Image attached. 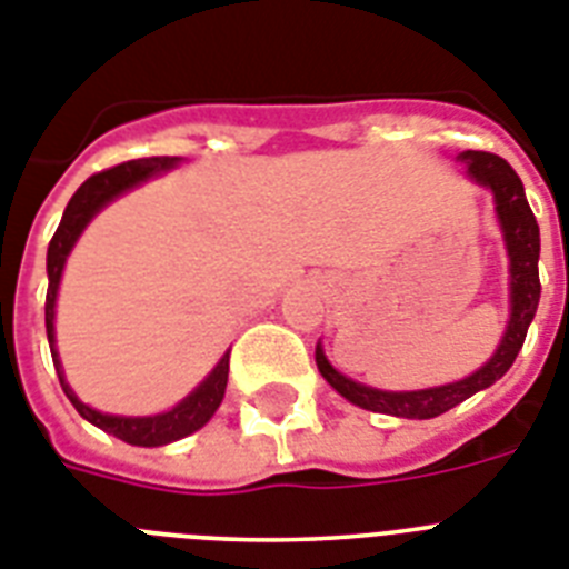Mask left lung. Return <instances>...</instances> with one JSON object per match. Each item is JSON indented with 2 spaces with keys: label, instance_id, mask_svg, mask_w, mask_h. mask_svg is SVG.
Returning <instances> with one entry per match:
<instances>
[{
  "label": "left lung",
  "instance_id": "left-lung-1",
  "mask_svg": "<svg viewBox=\"0 0 569 569\" xmlns=\"http://www.w3.org/2000/svg\"><path fill=\"white\" fill-rule=\"evenodd\" d=\"M459 160L465 163L470 178L477 180L479 187L491 189L493 196V212H497V221H500L502 230V242H506V253H509V325H506V332H502V339L500 345H497V350H493V357L488 359L482 368L468 373L465 380L418 391H382L371 389V386H365V382L350 380V377H345V373L332 368L330 359L325 357L321 341H318L316 365L318 371H321V377H325L345 400H350V403L359 406V409L412 420L438 418V415L450 412L452 406H459L461 400H468L470 395H477V391L493 386L502 373L509 371L511 362H515L517 353H520V348H523L526 330H529L535 312H538L540 230L538 221H535L532 207L526 201L523 183H520L517 172L502 160V157L488 154V151H461Z\"/></svg>",
  "mask_w": 569,
  "mask_h": 569
}]
</instances>
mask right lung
I'll return each instance as SVG.
<instances>
[{
    "label": "right lung",
    "mask_w": 569,
    "mask_h": 569,
    "mask_svg": "<svg viewBox=\"0 0 569 569\" xmlns=\"http://www.w3.org/2000/svg\"><path fill=\"white\" fill-rule=\"evenodd\" d=\"M180 163V157H142V160H128L122 166L104 169V172L87 178L78 192L69 198L63 219H60L58 230H54L52 242H49V253H46V274H49V292H46V336H49V348H52V362L58 371L60 389L69 397V403L76 406L78 415L90 420L92 427L104 429L108 436H117L119 441L133 447H163L172 445L178 438L192 436L196 429H201L207 420L216 415L221 406V397L228 389V371H230V350L216 362L204 380L198 382L196 389L189 391L178 406H172L169 412L146 415V418H128V415H108L87 406L84 400H78V395L69 389L63 368H60L58 348H54V303H58V286L63 277V266H67L69 251L76 248L78 237L84 233V228L92 221L96 212H101L110 201H117L128 189L140 187L149 178L160 172H169Z\"/></svg>",
    "instance_id": "obj_1"
}]
</instances>
